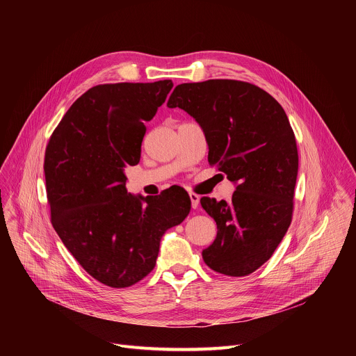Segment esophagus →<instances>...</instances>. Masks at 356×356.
<instances>
[{"label": "esophagus", "instance_id": "1", "mask_svg": "<svg viewBox=\"0 0 356 356\" xmlns=\"http://www.w3.org/2000/svg\"><path fill=\"white\" fill-rule=\"evenodd\" d=\"M190 200H191V207L195 210L200 204V195L195 193H190Z\"/></svg>", "mask_w": 356, "mask_h": 356}]
</instances>
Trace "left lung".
<instances>
[{"instance_id":"obj_1","label":"left lung","mask_w":356,"mask_h":356,"mask_svg":"<svg viewBox=\"0 0 356 356\" xmlns=\"http://www.w3.org/2000/svg\"><path fill=\"white\" fill-rule=\"evenodd\" d=\"M168 107L195 118L209 163L238 184L229 201L201 198L218 228L202 259L214 272L248 276L273 255L291 222L298 154L289 118L261 87L228 79L179 84Z\"/></svg>"}]
</instances>
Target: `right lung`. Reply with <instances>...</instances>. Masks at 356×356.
<instances>
[{"mask_svg": "<svg viewBox=\"0 0 356 356\" xmlns=\"http://www.w3.org/2000/svg\"><path fill=\"white\" fill-rule=\"evenodd\" d=\"M172 87V80L94 86L74 101L46 146L52 225L81 268L114 289L154 270L162 235L191 209L180 188L143 198L125 187V169L140 159L145 122Z\"/></svg>", "mask_w": 356, "mask_h": 356, "instance_id": "right-lung-1", "label": "right lung"}]
</instances>
